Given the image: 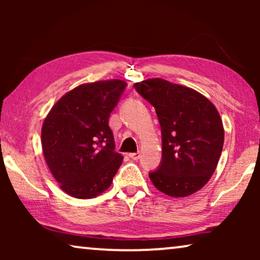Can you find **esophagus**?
<instances>
[{"instance_id": "1", "label": "esophagus", "mask_w": 260, "mask_h": 260, "mask_svg": "<svg viewBox=\"0 0 260 260\" xmlns=\"http://www.w3.org/2000/svg\"><path fill=\"white\" fill-rule=\"evenodd\" d=\"M129 156L133 159H135V161H137V159L141 157V152H131V154H129Z\"/></svg>"}]
</instances>
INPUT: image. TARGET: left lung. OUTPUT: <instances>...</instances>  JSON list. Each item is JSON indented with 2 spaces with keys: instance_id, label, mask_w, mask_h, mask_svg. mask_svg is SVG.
Masks as SVG:
<instances>
[{
  "instance_id": "1",
  "label": "left lung",
  "mask_w": 260,
  "mask_h": 260,
  "mask_svg": "<svg viewBox=\"0 0 260 260\" xmlns=\"http://www.w3.org/2000/svg\"><path fill=\"white\" fill-rule=\"evenodd\" d=\"M155 108L162 134V159L149 173L154 186L169 197L183 198L201 189L218 166L223 126L207 98L168 80L148 79L134 85Z\"/></svg>"
}]
</instances>
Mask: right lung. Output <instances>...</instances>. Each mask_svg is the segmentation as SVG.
I'll use <instances>...</instances> for the list:
<instances>
[{
    "instance_id": "add662e5",
    "label": "right lung",
    "mask_w": 260,
    "mask_h": 260,
    "mask_svg": "<svg viewBox=\"0 0 260 260\" xmlns=\"http://www.w3.org/2000/svg\"><path fill=\"white\" fill-rule=\"evenodd\" d=\"M126 83L103 80L80 85L56 102L41 131L42 151L60 188L78 199L108 189L122 165L109 117Z\"/></svg>"
}]
</instances>
